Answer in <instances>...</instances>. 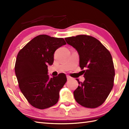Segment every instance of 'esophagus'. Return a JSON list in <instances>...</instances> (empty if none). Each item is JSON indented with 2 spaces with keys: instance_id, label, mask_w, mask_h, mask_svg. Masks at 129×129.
<instances>
[{
  "instance_id": "obj_1",
  "label": "esophagus",
  "mask_w": 129,
  "mask_h": 129,
  "mask_svg": "<svg viewBox=\"0 0 129 129\" xmlns=\"http://www.w3.org/2000/svg\"><path fill=\"white\" fill-rule=\"evenodd\" d=\"M67 78L68 80H70V79H72V77H71V76H70L69 75H67Z\"/></svg>"
}]
</instances>
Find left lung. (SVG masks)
Instances as JSON below:
<instances>
[{
    "label": "left lung",
    "instance_id": "left-lung-1",
    "mask_svg": "<svg viewBox=\"0 0 129 129\" xmlns=\"http://www.w3.org/2000/svg\"><path fill=\"white\" fill-rule=\"evenodd\" d=\"M78 52L79 66L84 72V82L74 91L76 102L87 108H96L105 102L114 86L115 69L111 55L96 38L86 35L65 38Z\"/></svg>",
    "mask_w": 129,
    "mask_h": 129
}]
</instances>
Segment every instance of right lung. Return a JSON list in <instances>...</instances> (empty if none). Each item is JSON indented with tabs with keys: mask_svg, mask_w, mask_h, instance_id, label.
<instances>
[{
	"mask_svg": "<svg viewBox=\"0 0 129 129\" xmlns=\"http://www.w3.org/2000/svg\"><path fill=\"white\" fill-rule=\"evenodd\" d=\"M63 38L39 35L19 51L15 64L19 86L28 103L34 108L44 109L57 103L59 91L67 81L60 73L49 78L48 65L54 62L56 49L66 44Z\"/></svg>",
	"mask_w": 129,
	"mask_h": 129,
	"instance_id": "1",
	"label": "right lung"
}]
</instances>
